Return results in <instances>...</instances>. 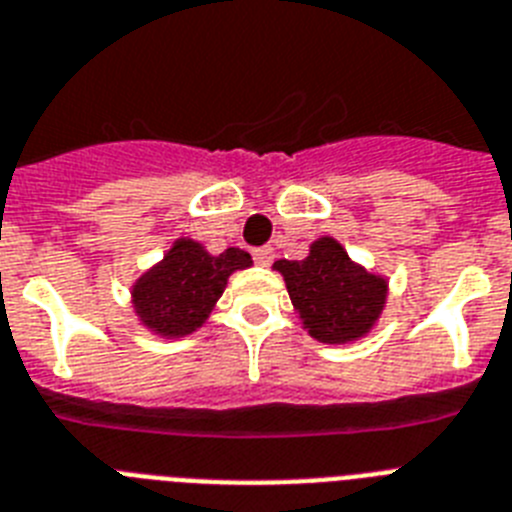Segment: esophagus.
I'll use <instances>...</instances> for the list:
<instances>
[{"label": "esophagus", "mask_w": 512, "mask_h": 512, "mask_svg": "<svg viewBox=\"0 0 512 512\" xmlns=\"http://www.w3.org/2000/svg\"><path fill=\"white\" fill-rule=\"evenodd\" d=\"M252 257H255V263L260 265V268H268V265L276 260V252H273V247H257L255 252H252Z\"/></svg>", "instance_id": "obj_1"}]
</instances>
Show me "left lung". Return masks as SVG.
Segmentation results:
<instances>
[{"label": "left lung", "mask_w": 512, "mask_h": 512, "mask_svg": "<svg viewBox=\"0 0 512 512\" xmlns=\"http://www.w3.org/2000/svg\"><path fill=\"white\" fill-rule=\"evenodd\" d=\"M273 268L309 336L322 343L367 336L388 299V281L356 265L333 236L312 242L304 260H278Z\"/></svg>", "instance_id": "left-lung-1"}]
</instances>
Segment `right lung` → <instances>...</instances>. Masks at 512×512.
I'll return each instance as SVG.
<instances>
[{
  "label": "right lung",
  "mask_w": 512,
  "mask_h": 512,
  "mask_svg": "<svg viewBox=\"0 0 512 512\" xmlns=\"http://www.w3.org/2000/svg\"><path fill=\"white\" fill-rule=\"evenodd\" d=\"M252 265L239 247L210 255L195 239H176L158 265L132 286V304L145 328L163 338L190 336L208 320L234 270Z\"/></svg>",
  "instance_id": "obj_1"
}]
</instances>
